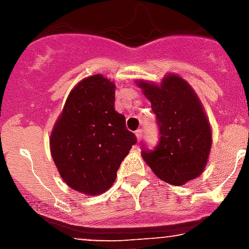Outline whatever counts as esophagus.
<instances>
[{
  "label": "esophagus",
  "instance_id": "esophagus-1",
  "mask_svg": "<svg viewBox=\"0 0 249 249\" xmlns=\"http://www.w3.org/2000/svg\"><path fill=\"white\" fill-rule=\"evenodd\" d=\"M135 135H136V139H137V141L140 142L141 139H142V130H141V129H137V130H136Z\"/></svg>",
  "mask_w": 249,
  "mask_h": 249
}]
</instances>
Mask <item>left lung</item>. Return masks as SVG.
<instances>
[{"mask_svg":"<svg viewBox=\"0 0 249 249\" xmlns=\"http://www.w3.org/2000/svg\"><path fill=\"white\" fill-rule=\"evenodd\" d=\"M136 84L151 101L161 135L155 149L142 148L144 161L171 185L198 178L208 162L212 129L193 88L173 73L164 77L160 85L142 80Z\"/></svg>","mask_w":249,"mask_h":249,"instance_id":"left-lung-1","label":"left lung"}]
</instances>
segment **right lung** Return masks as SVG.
Listing matches in <instances>:
<instances>
[{
  "instance_id": "obj_1",
  "label": "right lung",
  "mask_w": 249,
  "mask_h": 249,
  "mask_svg": "<svg viewBox=\"0 0 249 249\" xmlns=\"http://www.w3.org/2000/svg\"><path fill=\"white\" fill-rule=\"evenodd\" d=\"M114 89L103 74L81 80L51 133V153L60 176L71 189L89 196L112 187L120 164L137 141L124 116L114 110Z\"/></svg>"
}]
</instances>
